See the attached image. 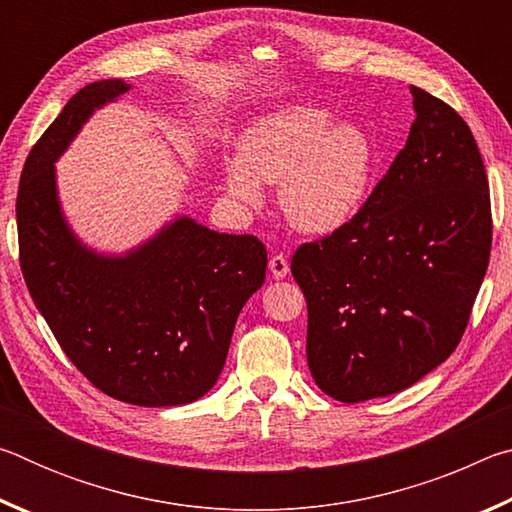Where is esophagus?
<instances>
[{"label":"esophagus","mask_w":512,"mask_h":512,"mask_svg":"<svg viewBox=\"0 0 512 512\" xmlns=\"http://www.w3.org/2000/svg\"><path fill=\"white\" fill-rule=\"evenodd\" d=\"M268 268H271V273H273L275 280H282V277H287L289 275V259H287V255L275 253L271 257V262H268Z\"/></svg>","instance_id":"obj_1"}]
</instances>
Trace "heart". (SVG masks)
I'll use <instances>...</instances> for the list:
<instances>
[{
    "label": "heart",
    "mask_w": 512,
    "mask_h": 512,
    "mask_svg": "<svg viewBox=\"0 0 512 512\" xmlns=\"http://www.w3.org/2000/svg\"><path fill=\"white\" fill-rule=\"evenodd\" d=\"M379 149L359 124L296 103L255 119L239 137L237 160L225 164V189L241 207H259L264 185H277V205L293 228L329 235L366 203Z\"/></svg>",
    "instance_id": "obj_1"
}]
</instances>
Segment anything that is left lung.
<instances>
[{
  "label": "left lung",
  "mask_w": 512,
  "mask_h": 512,
  "mask_svg": "<svg viewBox=\"0 0 512 512\" xmlns=\"http://www.w3.org/2000/svg\"><path fill=\"white\" fill-rule=\"evenodd\" d=\"M415 121L359 214L291 259L307 363L339 402L400 393L461 343L488 271V176L470 126L411 85Z\"/></svg>",
  "instance_id": "left-lung-1"
}]
</instances>
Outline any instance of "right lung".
Wrapping results in <instances>:
<instances>
[{
    "instance_id": "1",
    "label": "right lung",
    "mask_w": 512,
    "mask_h": 512,
    "mask_svg": "<svg viewBox=\"0 0 512 512\" xmlns=\"http://www.w3.org/2000/svg\"><path fill=\"white\" fill-rule=\"evenodd\" d=\"M126 90L112 79L85 85L31 149L15 203L20 266L60 348L99 391L137 406L189 404L221 375L239 311L264 284L266 248L187 216L124 257L74 237L54 162Z\"/></svg>"
}]
</instances>
